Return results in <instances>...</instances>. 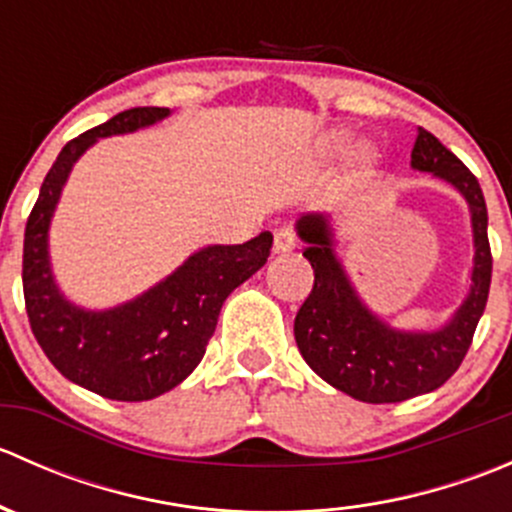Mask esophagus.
<instances>
[{
    "instance_id": "1",
    "label": "esophagus",
    "mask_w": 512,
    "mask_h": 512,
    "mask_svg": "<svg viewBox=\"0 0 512 512\" xmlns=\"http://www.w3.org/2000/svg\"><path fill=\"white\" fill-rule=\"evenodd\" d=\"M294 247H297V237H294V232L289 230V227H280V230L275 232L277 255H289V252H294Z\"/></svg>"
}]
</instances>
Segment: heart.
Masks as SVG:
<instances>
[{"mask_svg":"<svg viewBox=\"0 0 512 512\" xmlns=\"http://www.w3.org/2000/svg\"><path fill=\"white\" fill-rule=\"evenodd\" d=\"M349 141H352V138H349L347 133H332V136L324 141L322 153H324V156H329V158L342 156V153L349 148ZM374 165H376V156L371 151H361V156L356 158V168H359V175H369L371 170H374Z\"/></svg>","mask_w":512,"mask_h":512,"instance_id":"heart-1","label":"heart"}]
</instances>
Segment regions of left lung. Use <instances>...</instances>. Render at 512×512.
Here are the masks:
<instances>
[{
  "label": "left lung",
  "mask_w": 512,
  "mask_h": 512,
  "mask_svg": "<svg viewBox=\"0 0 512 512\" xmlns=\"http://www.w3.org/2000/svg\"><path fill=\"white\" fill-rule=\"evenodd\" d=\"M411 168L431 173L466 200L473 227L471 289L438 329H399L371 312L334 250L327 215H302L297 235L314 270V287L294 317V339L314 374L366 404H396L446 384L471 347L488 302L493 257L488 210L476 175L433 133L418 128Z\"/></svg>",
  "instance_id": "obj_1"
}]
</instances>
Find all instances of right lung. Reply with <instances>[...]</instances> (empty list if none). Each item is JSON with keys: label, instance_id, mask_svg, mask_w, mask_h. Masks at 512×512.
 <instances>
[{"label": "right lung", "instance_id": "obj_1", "mask_svg": "<svg viewBox=\"0 0 512 512\" xmlns=\"http://www.w3.org/2000/svg\"><path fill=\"white\" fill-rule=\"evenodd\" d=\"M170 116V108L141 106L81 133L61 148L41 183L24 232V302L32 332L51 364L69 381L113 401H148L193 374L218 327L227 294L267 262L272 232L242 245H208L165 280L128 302L86 309L56 285L49 227L76 160L98 138L123 136Z\"/></svg>", "mask_w": 512, "mask_h": 512}]
</instances>
